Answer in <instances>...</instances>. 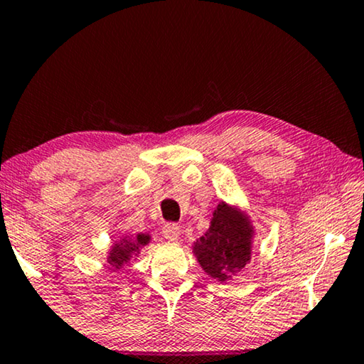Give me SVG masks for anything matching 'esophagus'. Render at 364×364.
Instances as JSON below:
<instances>
[{
  "label": "esophagus",
  "instance_id": "esophagus-1",
  "mask_svg": "<svg viewBox=\"0 0 364 364\" xmlns=\"http://www.w3.org/2000/svg\"><path fill=\"white\" fill-rule=\"evenodd\" d=\"M162 235L167 238V240H177L178 235H181V228H178L177 223H166L162 227Z\"/></svg>",
  "mask_w": 364,
  "mask_h": 364
}]
</instances>
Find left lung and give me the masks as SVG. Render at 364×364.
I'll list each match as a JSON object with an SVG mask.
<instances>
[{"instance_id":"1","label":"left lung","mask_w":364,"mask_h":364,"mask_svg":"<svg viewBox=\"0 0 364 364\" xmlns=\"http://www.w3.org/2000/svg\"><path fill=\"white\" fill-rule=\"evenodd\" d=\"M253 228L242 212L218 203L210 227L193 243V255L207 275L227 282L250 262Z\"/></svg>"}]
</instances>
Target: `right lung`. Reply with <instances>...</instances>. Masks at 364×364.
<instances>
[{
	"instance_id": "obj_1",
	"label": "right lung",
	"mask_w": 364,
	"mask_h": 364,
	"mask_svg": "<svg viewBox=\"0 0 364 364\" xmlns=\"http://www.w3.org/2000/svg\"><path fill=\"white\" fill-rule=\"evenodd\" d=\"M149 242H151V237L146 235V233H139L136 237L121 238L117 243H114L111 252H109L107 263L112 268L119 270L124 263H129L132 255H137L139 250H141L144 245H147Z\"/></svg>"
}]
</instances>
